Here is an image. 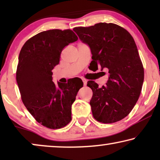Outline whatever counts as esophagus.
I'll use <instances>...</instances> for the list:
<instances>
[{
	"mask_svg": "<svg viewBox=\"0 0 160 160\" xmlns=\"http://www.w3.org/2000/svg\"><path fill=\"white\" fill-rule=\"evenodd\" d=\"M82 81H83V83H84V86H86V85H87V81L86 79H82Z\"/></svg>",
	"mask_w": 160,
	"mask_h": 160,
	"instance_id": "esophagus-1",
	"label": "esophagus"
}]
</instances>
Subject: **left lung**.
I'll list each match as a JSON object with an SVG mask.
<instances>
[{"label":"left lung","instance_id":"obj_1","mask_svg":"<svg viewBox=\"0 0 160 160\" xmlns=\"http://www.w3.org/2000/svg\"><path fill=\"white\" fill-rule=\"evenodd\" d=\"M73 30L90 49L91 66L109 73L106 84L100 88L94 81L87 82L93 92L89 102L93 117L102 123L120 121L137 102L144 79L134 39L125 29L113 23L100 22Z\"/></svg>","mask_w":160,"mask_h":160}]
</instances>
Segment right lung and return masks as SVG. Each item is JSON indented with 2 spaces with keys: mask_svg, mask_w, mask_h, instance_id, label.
I'll return each instance as SVG.
<instances>
[{
  "mask_svg": "<svg viewBox=\"0 0 160 160\" xmlns=\"http://www.w3.org/2000/svg\"><path fill=\"white\" fill-rule=\"evenodd\" d=\"M78 37L71 30H49L30 38L19 55L17 83L26 108L38 123L59 129L71 121V106L82 80L52 82V70L60 62L61 52Z\"/></svg>",
  "mask_w": 160,
  "mask_h": 160,
  "instance_id": "right-lung-1",
  "label": "right lung"
}]
</instances>
